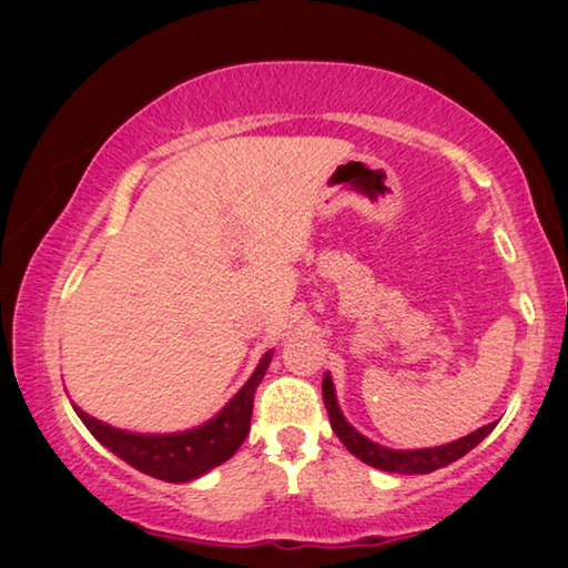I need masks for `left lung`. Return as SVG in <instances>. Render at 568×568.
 I'll use <instances>...</instances> for the list:
<instances>
[{"label":"left lung","instance_id":"left-lung-1","mask_svg":"<svg viewBox=\"0 0 568 568\" xmlns=\"http://www.w3.org/2000/svg\"><path fill=\"white\" fill-rule=\"evenodd\" d=\"M323 400L325 408H328L331 416V426L336 432V437L344 442V447L352 453L354 457H359L362 463L372 465V468L387 470V473H403V476H422V473H432L445 468V465L460 460L463 455H468L473 447L480 445L496 424H486L476 429L468 437H460L455 442H447V445L439 447H424V449H390L377 445L354 429L352 424L346 422V416L341 414L338 400H336V387H333V379L328 372L323 377Z\"/></svg>","mask_w":568,"mask_h":568}]
</instances>
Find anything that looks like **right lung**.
I'll return each instance as SVG.
<instances>
[{"mask_svg": "<svg viewBox=\"0 0 568 568\" xmlns=\"http://www.w3.org/2000/svg\"><path fill=\"white\" fill-rule=\"evenodd\" d=\"M271 356H274V352L263 354L251 379L240 387L235 398L220 414L209 418L206 424L193 426L189 432L139 434L115 429V426L84 414L74 403L72 406L92 437L111 449L113 455H119L123 463H129L131 468L142 470L152 478L168 480V484H185V480L201 478L204 473L216 468V465L230 460L240 445H243L247 432H251L255 387L261 385L263 375H266Z\"/></svg>", "mask_w": 568, "mask_h": 568, "instance_id": "obj_1", "label": "right lung"}]
</instances>
